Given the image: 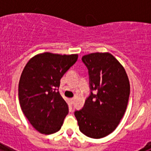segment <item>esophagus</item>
<instances>
[{"label": "esophagus", "mask_w": 151, "mask_h": 151, "mask_svg": "<svg viewBox=\"0 0 151 151\" xmlns=\"http://www.w3.org/2000/svg\"><path fill=\"white\" fill-rule=\"evenodd\" d=\"M70 101V103H71V104H73V103H74V98H71V99L69 100Z\"/></svg>", "instance_id": "obj_1"}]
</instances>
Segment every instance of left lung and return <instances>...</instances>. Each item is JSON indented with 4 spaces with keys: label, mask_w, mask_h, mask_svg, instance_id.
I'll use <instances>...</instances> for the list:
<instances>
[{
    "label": "left lung",
    "mask_w": 151,
    "mask_h": 151,
    "mask_svg": "<svg viewBox=\"0 0 151 151\" xmlns=\"http://www.w3.org/2000/svg\"><path fill=\"white\" fill-rule=\"evenodd\" d=\"M82 60L88 70L91 91L75 116L85 135L104 138L115 130L125 113L130 94L129 78L122 65L109 53L88 54Z\"/></svg>",
    "instance_id": "obj_1"
}]
</instances>
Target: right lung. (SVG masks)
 <instances>
[{"instance_id": "1", "label": "right lung", "mask_w": 151, "mask_h": 151, "mask_svg": "<svg viewBox=\"0 0 151 151\" xmlns=\"http://www.w3.org/2000/svg\"><path fill=\"white\" fill-rule=\"evenodd\" d=\"M78 59L77 54L43 53L32 57L24 68L19 82L21 109L32 125L42 134L60 129L69 112L60 95V79Z\"/></svg>"}]
</instances>
